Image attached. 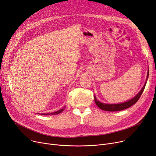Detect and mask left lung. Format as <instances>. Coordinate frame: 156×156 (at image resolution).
<instances>
[{
	"instance_id": "8db88e82",
	"label": "left lung",
	"mask_w": 156,
	"mask_h": 156,
	"mask_svg": "<svg viewBox=\"0 0 156 156\" xmlns=\"http://www.w3.org/2000/svg\"><path fill=\"white\" fill-rule=\"evenodd\" d=\"M148 77H149V71H148L147 76V79H146V82L142 90H140V91L135 96L134 98H133L132 99H131L127 101L121 103H117V104H107V103H101L100 101H98L97 99H96V96H94V98L95 103L100 109L105 110V111H109V112H114V111H120V110L126 109L134 105L135 103H136L138 101L141 95H142V94L144 92Z\"/></svg>"
}]
</instances>
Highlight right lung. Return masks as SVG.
<instances>
[{
    "label": "right lung",
    "instance_id": "right-lung-1",
    "mask_svg": "<svg viewBox=\"0 0 156 156\" xmlns=\"http://www.w3.org/2000/svg\"><path fill=\"white\" fill-rule=\"evenodd\" d=\"M65 107H63V108H61L60 110H58V111H56V112H53V113H49V114H41L42 115H56V114H60V113H61V112H62L63 111L65 110Z\"/></svg>",
    "mask_w": 156,
    "mask_h": 156
}]
</instances>
